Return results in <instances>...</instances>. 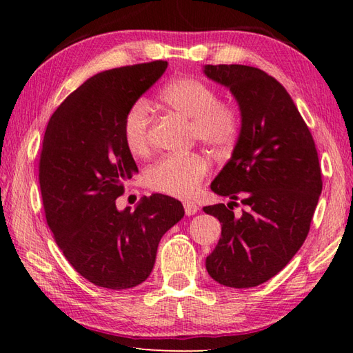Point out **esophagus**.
Returning <instances> with one entry per match:
<instances>
[{
	"instance_id": "34e87169",
	"label": "esophagus",
	"mask_w": 353,
	"mask_h": 353,
	"mask_svg": "<svg viewBox=\"0 0 353 353\" xmlns=\"http://www.w3.org/2000/svg\"><path fill=\"white\" fill-rule=\"evenodd\" d=\"M183 208H185V214L186 215H194V214H197V211H199V206L194 203V201H183Z\"/></svg>"
}]
</instances>
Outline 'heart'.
<instances>
[{"label":"heart","mask_w":353,"mask_h":353,"mask_svg":"<svg viewBox=\"0 0 353 353\" xmlns=\"http://www.w3.org/2000/svg\"><path fill=\"white\" fill-rule=\"evenodd\" d=\"M161 101L170 110L191 121L192 138L215 153H226L235 145L241 129L238 112L220 103L215 89L197 79L182 77L171 81L161 92ZM150 109L137 101L123 121L125 147L142 156L150 147ZM208 172V162L200 154H168L147 170L148 188L171 197H190L199 190Z\"/></svg>","instance_id":"obj_1"}]
</instances>
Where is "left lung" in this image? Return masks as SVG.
Returning <instances> with one entry per match:
<instances>
[{
    "label": "left lung",
    "instance_id": "obj_1",
    "mask_svg": "<svg viewBox=\"0 0 353 353\" xmlns=\"http://www.w3.org/2000/svg\"><path fill=\"white\" fill-rule=\"evenodd\" d=\"M208 79L229 88L241 112V130L211 190L228 205L205 206L221 223V238L206 258L214 281L250 288L272 279L308 236L321 194L312 134L279 81L245 65H206ZM246 206L238 217L233 206Z\"/></svg>",
    "mask_w": 353,
    "mask_h": 353
}]
</instances>
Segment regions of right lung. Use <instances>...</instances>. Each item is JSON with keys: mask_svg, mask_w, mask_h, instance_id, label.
Here are the masks:
<instances>
[{"mask_svg": "<svg viewBox=\"0 0 353 353\" xmlns=\"http://www.w3.org/2000/svg\"><path fill=\"white\" fill-rule=\"evenodd\" d=\"M165 61L103 71L66 97L43 134L39 185L48 226L65 258L97 287L133 288L150 276L157 245L185 215L179 200L152 194L118 211L138 172L123 121L167 70Z\"/></svg>", "mask_w": 353, "mask_h": 353, "instance_id": "obj_1", "label": "right lung"}]
</instances>
